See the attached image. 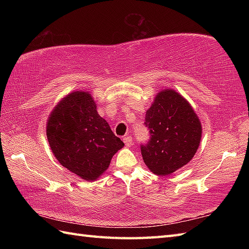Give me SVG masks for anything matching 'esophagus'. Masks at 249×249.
<instances>
[{"label": "esophagus", "instance_id": "1", "mask_svg": "<svg viewBox=\"0 0 249 249\" xmlns=\"http://www.w3.org/2000/svg\"><path fill=\"white\" fill-rule=\"evenodd\" d=\"M123 141H124V143H125L126 146H131V145L134 144V140H133V138H131L129 135L124 136L123 137Z\"/></svg>", "mask_w": 249, "mask_h": 249}]
</instances>
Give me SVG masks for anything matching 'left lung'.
<instances>
[{
	"mask_svg": "<svg viewBox=\"0 0 249 249\" xmlns=\"http://www.w3.org/2000/svg\"><path fill=\"white\" fill-rule=\"evenodd\" d=\"M150 140L141 144L144 163L157 176H168L193 160L202 127L193 107L174 89L157 93L145 114Z\"/></svg>",
	"mask_w": 249,
	"mask_h": 249,
	"instance_id": "1",
	"label": "left lung"
}]
</instances>
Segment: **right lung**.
<instances>
[{
  "label": "right lung",
  "instance_id": "obj_1",
  "mask_svg": "<svg viewBox=\"0 0 249 249\" xmlns=\"http://www.w3.org/2000/svg\"><path fill=\"white\" fill-rule=\"evenodd\" d=\"M96 108L91 94L76 91L55 106L47 122V139L56 160L87 181L102 176L124 146Z\"/></svg>",
  "mask_w": 249,
  "mask_h": 249
}]
</instances>
